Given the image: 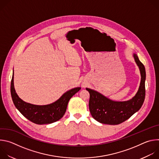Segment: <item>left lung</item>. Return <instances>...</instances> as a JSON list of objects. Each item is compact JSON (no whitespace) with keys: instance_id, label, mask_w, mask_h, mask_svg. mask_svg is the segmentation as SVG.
Returning a JSON list of instances; mask_svg holds the SVG:
<instances>
[{"instance_id":"left-lung-1","label":"left lung","mask_w":159,"mask_h":159,"mask_svg":"<svg viewBox=\"0 0 159 159\" xmlns=\"http://www.w3.org/2000/svg\"><path fill=\"white\" fill-rule=\"evenodd\" d=\"M141 75L138 91L132 99L126 101L111 100L96 90L86 88L90 94L89 110L94 119L101 123L115 125L129 119L142 106L145 97L146 72L145 66L137 54L133 55Z\"/></svg>"}]
</instances>
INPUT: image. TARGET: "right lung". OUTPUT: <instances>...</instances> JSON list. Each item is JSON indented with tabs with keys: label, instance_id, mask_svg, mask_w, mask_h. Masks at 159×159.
Returning a JSON list of instances; mask_svg holds the SVG:
<instances>
[{
	"label": "right lung",
	"instance_id": "right-lung-1",
	"mask_svg": "<svg viewBox=\"0 0 159 159\" xmlns=\"http://www.w3.org/2000/svg\"><path fill=\"white\" fill-rule=\"evenodd\" d=\"M80 89L75 87L68 90L57 101L50 104L35 105L22 101L16 93L14 71L11 84V97L16 107L25 118L38 125L50 124L60 120L65 115L69 100Z\"/></svg>",
	"mask_w": 159,
	"mask_h": 159
}]
</instances>
